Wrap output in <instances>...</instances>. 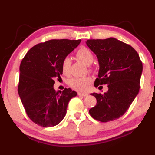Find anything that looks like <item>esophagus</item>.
<instances>
[{
  "label": "esophagus",
  "mask_w": 155,
  "mask_h": 155,
  "mask_svg": "<svg viewBox=\"0 0 155 155\" xmlns=\"http://www.w3.org/2000/svg\"><path fill=\"white\" fill-rule=\"evenodd\" d=\"M78 96H88V94L87 93H81V92H78Z\"/></svg>",
  "instance_id": "34e87169"
}]
</instances>
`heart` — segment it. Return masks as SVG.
<instances>
[{
  "label": "heart",
  "mask_w": 155,
  "mask_h": 155,
  "mask_svg": "<svg viewBox=\"0 0 155 155\" xmlns=\"http://www.w3.org/2000/svg\"><path fill=\"white\" fill-rule=\"evenodd\" d=\"M77 58L87 65H90L94 61V55L90 49L82 47L77 52ZM71 59L69 57H65L62 61V72L65 75H68L70 72ZM91 82L90 77H74L69 81V85L73 90L80 91H85L87 90L88 86Z\"/></svg>",
  "instance_id": "heart-1"
}]
</instances>
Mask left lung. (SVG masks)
I'll list each match as a JSON object with an SVG mask.
<instances>
[{"mask_svg":"<svg viewBox=\"0 0 155 155\" xmlns=\"http://www.w3.org/2000/svg\"><path fill=\"white\" fill-rule=\"evenodd\" d=\"M86 44L99 64L94 85L107 84L108 87L103 94H91L97 103L89 112L100 122L113 121L124 114L138 94L142 62L132 46L114 38L88 40Z\"/></svg>","mask_w":155,"mask_h":155,"instance_id":"left-lung-1","label":"left lung"}]
</instances>
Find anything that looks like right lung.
<instances>
[{
    "mask_svg": "<svg viewBox=\"0 0 155 155\" xmlns=\"http://www.w3.org/2000/svg\"><path fill=\"white\" fill-rule=\"evenodd\" d=\"M81 40H51L31 48L20 66L18 94L29 118L43 127H54L64 118L70 99L77 95L70 88L56 92L54 79L63 74L62 61Z\"/></svg>",
    "mask_w": 155,
    "mask_h": 155,
    "instance_id": "obj_1",
    "label": "right lung"
}]
</instances>
